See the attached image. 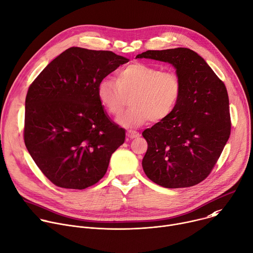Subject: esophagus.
Instances as JSON below:
<instances>
[{
    "label": "esophagus",
    "instance_id": "34e87169",
    "mask_svg": "<svg viewBox=\"0 0 253 253\" xmlns=\"http://www.w3.org/2000/svg\"><path fill=\"white\" fill-rule=\"evenodd\" d=\"M126 135L129 139H133V138H136V137H139V133L137 131H134V130H128Z\"/></svg>",
    "mask_w": 253,
    "mask_h": 253
}]
</instances>
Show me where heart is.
Masks as SVG:
<instances>
[{
  "label": "heart",
  "mask_w": 253,
  "mask_h": 253,
  "mask_svg": "<svg viewBox=\"0 0 253 253\" xmlns=\"http://www.w3.org/2000/svg\"><path fill=\"white\" fill-rule=\"evenodd\" d=\"M98 99L112 116H119L126 97L131 108L117 120L126 128L138 127L147 121L169 118L181 96V81L172 72L142 62L131 63L117 73L116 81L103 80L97 89Z\"/></svg>",
  "instance_id": "heart-1"
}]
</instances>
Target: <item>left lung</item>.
I'll return each mask as SVG.
<instances>
[{"instance_id": "left-lung-1", "label": "left lung", "mask_w": 253, "mask_h": 253, "mask_svg": "<svg viewBox=\"0 0 253 253\" xmlns=\"http://www.w3.org/2000/svg\"><path fill=\"white\" fill-rule=\"evenodd\" d=\"M136 58L170 63L181 81V96L172 114L142 133L148 144L143 170L165 188L195 186L209 175L230 136L226 86L189 48L147 50Z\"/></svg>"}]
</instances>
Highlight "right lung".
<instances>
[{
  "mask_svg": "<svg viewBox=\"0 0 253 253\" xmlns=\"http://www.w3.org/2000/svg\"><path fill=\"white\" fill-rule=\"evenodd\" d=\"M129 59L112 51L71 47L30 85L24 141L39 169L55 186L84 190L106 173L125 130L101 105L99 84Z\"/></svg>",
  "mask_w": 253,
  "mask_h": 253,
  "instance_id": "1",
  "label": "right lung"
}]
</instances>
